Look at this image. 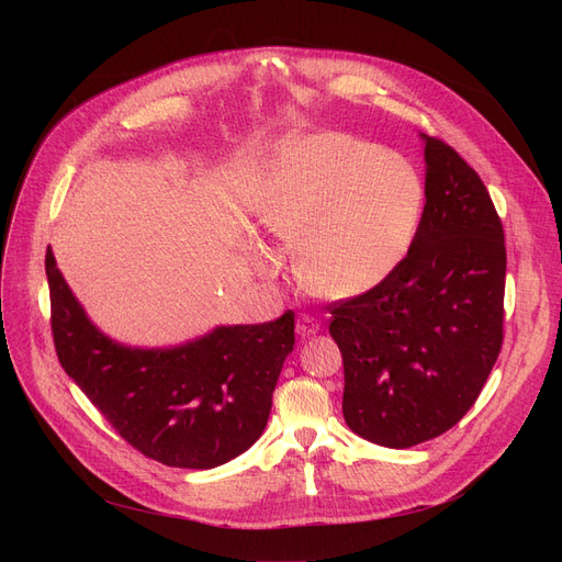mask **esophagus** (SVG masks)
Segmentation results:
<instances>
[{
	"label": "esophagus",
	"mask_w": 562,
	"mask_h": 562,
	"mask_svg": "<svg viewBox=\"0 0 562 562\" xmlns=\"http://www.w3.org/2000/svg\"><path fill=\"white\" fill-rule=\"evenodd\" d=\"M318 330H321V323H318L314 316H310V314H301V316H299L296 333H299L301 337H312V335H316Z\"/></svg>",
	"instance_id": "esophagus-1"
}]
</instances>
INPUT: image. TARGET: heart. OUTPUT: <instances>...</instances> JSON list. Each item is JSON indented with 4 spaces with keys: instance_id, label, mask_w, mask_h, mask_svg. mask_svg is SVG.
<instances>
[{
    "instance_id": "obj_1",
    "label": "heart",
    "mask_w": 562,
    "mask_h": 562,
    "mask_svg": "<svg viewBox=\"0 0 562 562\" xmlns=\"http://www.w3.org/2000/svg\"><path fill=\"white\" fill-rule=\"evenodd\" d=\"M419 170L396 153L344 132L289 140L266 184L259 218L291 250L303 282L326 299H352L405 259L424 212ZM269 271L273 261L259 255Z\"/></svg>"
}]
</instances>
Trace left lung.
<instances>
[{
  "mask_svg": "<svg viewBox=\"0 0 562 562\" xmlns=\"http://www.w3.org/2000/svg\"><path fill=\"white\" fill-rule=\"evenodd\" d=\"M424 140L426 206L405 259L371 291L330 305L344 419L390 449L453 428L504 344V225L479 172L449 143Z\"/></svg>",
  "mask_w": 562,
  "mask_h": 562,
  "instance_id": "8db88e82",
  "label": "left lung"
}]
</instances>
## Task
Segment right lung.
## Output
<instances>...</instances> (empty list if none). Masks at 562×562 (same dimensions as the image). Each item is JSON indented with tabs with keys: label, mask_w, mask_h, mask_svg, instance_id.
<instances>
[{
	"label": "right lung",
	"mask_w": 562,
	"mask_h": 562,
	"mask_svg": "<svg viewBox=\"0 0 562 562\" xmlns=\"http://www.w3.org/2000/svg\"><path fill=\"white\" fill-rule=\"evenodd\" d=\"M45 271L58 362L127 445L182 469H212L255 445L296 344L291 310L259 326L140 350L111 341L88 321L49 248Z\"/></svg>",
	"instance_id": "obj_1"
}]
</instances>
